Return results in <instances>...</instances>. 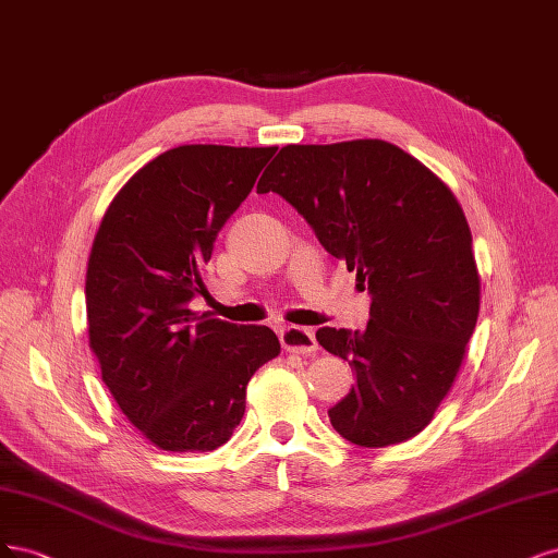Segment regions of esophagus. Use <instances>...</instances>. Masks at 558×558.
Instances as JSON below:
<instances>
[{
	"mask_svg": "<svg viewBox=\"0 0 558 558\" xmlns=\"http://www.w3.org/2000/svg\"><path fill=\"white\" fill-rule=\"evenodd\" d=\"M280 345H282L287 352L311 354V352L317 350V340H315L313 329L287 325V327L280 329Z\"/></svg>",
	"mask_w": 558,
	"mask_h": 558,
	"instance_id": "obj_1",
	"label": "esophagus"
}]
</instances>
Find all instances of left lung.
Instances as JSON below:
<instances>
[{"label": "left lung", "mask_w": 558, "mask_h": 558, "mask_svg": "<svg viewBox=\"0 0 558 558\" xmlns=\"http://www.w3.org/2000/svg\"><path fill=\"white\" fill-rule=\"evenodd\" d=\"M257 192L292 204L371 294L364 331L322 327L356 383L329 408L359 447L403 442L434 420L480 313L473 239L454 194L387 141L284 146Z\"/></svg>", "instance_id": "8db88e82"}]
</instances>
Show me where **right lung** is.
<instances>
[{
  "label": "right lung",
  "mask_w": 558,
  "mask_h": 558,
  "mask_svg": "<svg viewBox=\"0 0 558 558\" xmlns=\"http://www.w3.org/2000/svg\"><path fill=\"white\" fill-rule=\"evenodd\" d=\"M278 148L178 146L138 169L106 210L85 278L101 380L167 452H210L243 420L245 387L280 354L268 327L196 315L215 239Z\"/></svg>",
  "instance_id": "1"
}]
</instances>
